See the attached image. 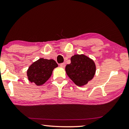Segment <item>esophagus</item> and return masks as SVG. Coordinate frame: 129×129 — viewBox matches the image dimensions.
<instances>
[{
  "label": "esophagus",
  "mask_w": 129,
  "mask_h": 129,
  "mask_svg": "<svg viewBox=\"0 0 129 129\" xmlns=\"http://www.w3.org/2000/svg\"><path fill=\"white\" fill-rule=\"evenodd\" d=\"M60 66L61 68H64V67L66 66V64H65L64 63H60Z\"/></svg>",
  "instance_id": "obj_1"
}]
</instances>
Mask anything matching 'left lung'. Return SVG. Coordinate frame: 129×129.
Listing matches in <instances>:
<instances>
[{
    "mask_svg": "<svg viewBox=\"0 0 129 129\" xmlns=\"http://www.w3.org/2000/svg\"><path fill=\"white\" fill-rule=\"evenodd\" d=\"M67 75L79 86H83L93 79L96 72L94 61L84 54H75L71 63L65 68Z\"/></svg>",
    "mask_w": 129,
    "mask_h": 129,
    "instance_id": "8db88e82",
    "label": "left lung"
}]
</instances>
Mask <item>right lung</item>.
I'll return each mask as SVG.
<instances>
[{
    "mask_svg": "<svg viewBox=\"0 0 129 129\" xmlns=\"http://www.w3.org/2000/svg\"><path fill=\"white\" fill-rule=\"evenodd\" d=\"M57 66V63L54 60L39 59L28 69V79L30 82H34L37 86L42 85L50 78L53 70Z\"/></svg>",
    "mask_w": 129,
    "mask_h": 129,
    "instance_id": "1",
    "label": "right lung"
}]
</instances>
